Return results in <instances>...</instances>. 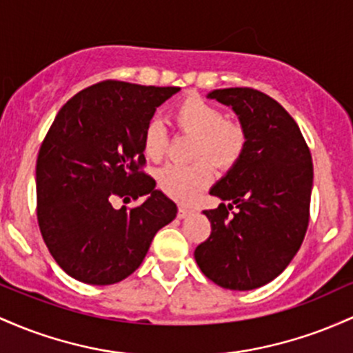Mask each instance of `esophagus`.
<instances>
[{
    "mask_svg": "<svg viewBox=\"0 0 353 353\" xmlns=\"http://www.w3.org/2000/svg\"><path fill=\"white\" fill-rule=\"evenodd\" d=\"M193 210L188 208V207H180L178 208V219H187L188 215H192Z\"/></svg>",
    "mask_w": 353,
    "mask_h": 353,
    "instance_id": "1",
    "label": "esophagus"
}]
</instances>
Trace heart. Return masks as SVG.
<instances>
[{
    "instance_id": "b5f03b06",
    "label": "heart",
    "mask_w": 353,
    "mask_h": 353,
    "mask_svg": "<svg viewBox=\"0 0 353 353\" xmlns=\"http://www.w3.org/2000/svg\"><path fill=\"white\" fill-rule=\"evenodd\" d=\"M173 120L181 132L195 134L193 157H208L221 170L236 165L247 150L248 133L235 118H225V112L198 94L185 97L173 110ZM168 150L165 126L152 120L143 132V152L152 161L163 160ZM213 166L207 158L188 165H168L158 173L161 192L176 200L188 201L212 181Z\"/></svg>"
}]
</instances>
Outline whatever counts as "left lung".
<instances>
[{
  "label": "left lung",
  "instance_id": "left-lung-1",
  "mask_svg": "<svg viewBox=\"0 0 353 353\" xmlns=\"http://www.w3.org/2000/svg\"><path fill=\"white\" fill-rule=\"evenodd\" d=\"M208 98L235 110L248 143L210 192L232 203L203 212L212 232L195 248V260L220 287L253 290L279 276L305 239L314 183L310 148L292 114L262 91L223 88Z\"/></svg>",
  "mask_w": 353,
  "mask_h": 353
}]
</instances>
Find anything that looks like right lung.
Masks as SVG:
<instances>
[{
	"label": "right lung",
	"mask_w": 353,
	"mask_h": 353,
	"mask_svg": "<svg viewBox=\"0 0 353 353\" xmlns=\"http://www.w3.org/2000/svg\"><path fill=\"white\" fill-rule=\"evenodd\" d=\"M178 86L105 80L61 106L39 146L37 216L43 240L70 276L112 285L143 262L176 205L145 173L143 132ZM145 200L114 209V197Z\"/></svg>",
	"instance_id": "add662e5"
}]
</instances>
